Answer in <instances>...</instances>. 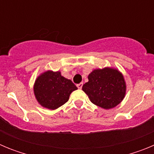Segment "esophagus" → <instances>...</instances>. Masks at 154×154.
Instances as JSON below:
<instances>
[{
  "mask_svg": "<svg viewBox=\"0 0 154 154\" xmlns=\"http://www.w3.org/2000/svg\"><path fill=\"white\" fill-rule=\"evenodd\" d=\"M82 85H83V83L82 82H81V83L79 84H77V87H78V89H81L82 88Z\"/></svg>",
  "mask_w": 154,
  "mask_h": 154,
  "instance_id": "obj_1",
  "label": "esophagus"
}]
</instances>
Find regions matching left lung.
Wrapping results in <instances>:
<instances>
[{
  "label": "left lung",
  "mask_w": 154,
  "mask_h": 154,
  "mask_svg": "<svg viewBox=\"0 0 154 154\" xmlns=\"http://www.w3.org/2000/svg\"><path fill=\"white\" fill-rule=\"evenodd\" d=\"M89 82L82 86L93 104L101 108H113L123 99L126 84L123 75L112 69H96L89 75Z\"/></svg>",
  "instance_id": "obj_1"
}]
</instances>
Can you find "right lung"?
I'll return each instance as SVG.
<instances>
[{
	"instance_id": "add662e5",
	"label": "right lung",
	"mask_w": 154,
	"mask_h": 154,
	"mask_svg": "<svg viewBox=\"0 0 154 154\" xmlns=\"http://www.w3.org/2000/svg\"><path fill=\"white\" fill-rule=\"evenodd\" d=\"M77 87L71 80L61 75L59 72L48 71L41 75L34 86L35 97L42 106L55 109L69 100Z\"/></svg>"
}]
</instances>
